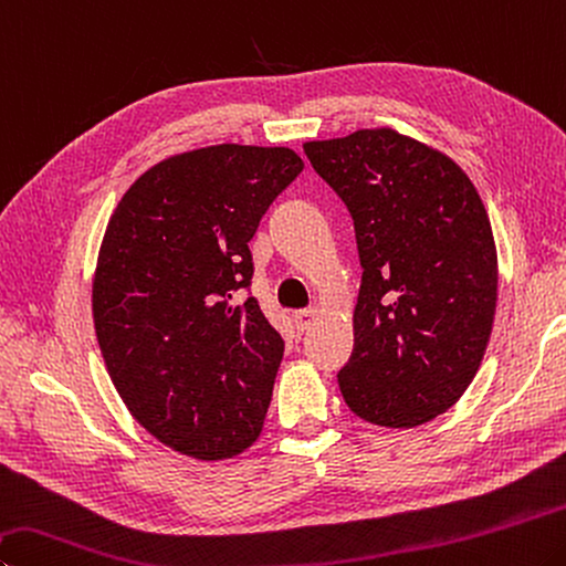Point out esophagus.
<instances>
[{
  "mask_svg": "<svg viewBox=\"0 0 566 566\" xmlns=\"http://www.w3.org/2000/svg\"><path fill=\"white\" fill-rule=\"evenodd\" d=\"M316 310H300V312H294V322H296V328H300V332H306V328H310L314 322H316Z\"/></svg>",
  "mask_w": 566,
  "mask_h": 566,
  "instance_id": "obj_1",
  "label": "esophagus"
}]
</instances>
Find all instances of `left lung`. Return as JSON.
Instances as JSON below:
<instances>
[{
  "label": "left lung",
  "instance_id": "left-lung-1",
  "mask_svg": "<svg viewBox=\"0 0 566 566\" xmlns=\"http://www.w3.org/2000/svg\"><path fill=\"white\" fill-rule=\"evenodd\" d=\"M354 218L364 276L338 388L358 418L416 428L475 378L497 306V248L453 158L388 126L304 143Z\"/></svg>",
  "mask_w": 566,
  "mask_h": 566
}]
</instances>
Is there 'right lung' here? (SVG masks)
Wrapping results in <instances>:
<instances>
[{
	"instance_id": "right-lung-1",
	"label": "right lung",
	"mask_w": 566,
	"mask_h": 566,
	"mask_svg": "<svg viewBox=\"0 0 566 566\" xmlns=\"http://www.w3.org/2000/svg\"><path fill=\"white\" fill-rule=\"evenodd\" d=\"M302 170L292 148L185 150L143 172L106 224L98 348L130 416L182 455L228 460L262 433L284 342L238 292L256 224Z\"/></svg>"
}]
</instances>
